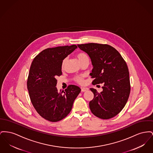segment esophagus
<instances>
[{
  "mask_svg": "<svg viewBox=\"0 0 153 153\" xmlns=\"http://www.w3.org/2000/svg\"><path fill=\"white\" fill-rule=\"evenodd\" d=\"M81 92H85L86 91H88V88H85V87H81Z\"/></svg>",
  "mask_w": 153,
  "mask_h": 153,
  "instance_id": "34e87169",
  "label": "esophagus"
}]
</instances>
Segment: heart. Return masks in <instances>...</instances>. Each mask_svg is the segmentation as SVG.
Wrapping results in <instances>:
<instances>
[{"instance_id":"obj_1","label":"heart","mask_w":153,"mask_h":153,"mask_svg":"<svg viewBox=\"0 0 153 153\" xmlns=\"http://www.w3.org/2000/svg\"><path fill=\"white\" fill-rule=\"evenodd\" d=\"M77 58L79 61L80 63L85 61H89V57L88 55L85 53H80L79 54H77ZM67 59H64L62 63V68H63L65 66V65ZM76 81L78 82L79 83H82L83 82V79L82 77L81 76H77L76 77Z\"/></svg>"}]
</instances>
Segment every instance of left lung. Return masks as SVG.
Here are the masks:
<instances>
[{
  "label": "left lung",
  "mask_w": 153,
  "mask_h": 153,
  "mask_svg": "<svg viewBox=\"0 0 153 153\" xmlns=\"http://www.w3.org/2000/svg\"><path fill=\"white\" fill-rule=\"evenodd\" d=\"M90 56L93 69L90 73L93 85L103 84V91L90 88L94 97L89 105L91 112L102 119L117 116L124 108L129 96L131 85L126 61L114 47L108 45H78Z\"/></svg>",
  "instance_id": "obj_1"
}]
</instances>
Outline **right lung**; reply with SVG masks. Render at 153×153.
I'll list each match as a JSON object with an SVG mask.
<instances>
[{"mask_svg":"<svg viewBox=\"0 0 153 153\" xmlns=\"http://www.w3.org/2000/svg\"><path fill=\"white\" fill-rule=\"evenodd\" d=\"M77 48L72 45L47 48L31 64L27 80L29 97L36 111L49 121L57 122L66 117L81 91L74 85H69L65 92H58L56 87V78L62 75L63 59Z\"/></svg>","mask_w":153,"mask_h":153,"instance_id":"1","label":"right lung"}]
</instances>
